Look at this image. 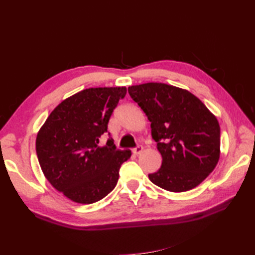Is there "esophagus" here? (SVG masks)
I'll list each match as a JSON object with an SVG mask.
<instances>
[{
    "label": "esophagus",
    "instance_id": "obj_1",
    "mask_svg": "<svg viewBox=\"0 0 255 255\" xmlns=\"http://www.w3.org/2000/svg\"><path fill=\"white\" fill-rule=\"evenodd\" d=\"M142 150H143V147L142 145H138V147H136V148H133L132 149V152L134 153V154H140L142 152Z\"/></svg>",
    "mask_w": 255,
    "mask_h": 255
}]
</instances>
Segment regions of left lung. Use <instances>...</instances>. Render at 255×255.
<instances>
[{
  "label": "left lung",
  "mask_w": 255,
  "mask_h": 255,
  "mask_svg": "<svg viewBox=\"0 0 255 255\" xmlns=\"http://www.w3.org/2000/svg\"><path fill=\"white\" fill-rule=\"evenodd\" d=\"M151 123V134L162 155L150 181L169 192L199 185L217 165L220 127L217 118L191 92L164 83L128 88Z\"/></svg>",
  "instance_id": "8db88e82"
}]
</instances>
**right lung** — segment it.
<instances>
[{"instance_id":"obj_1","label":"right lung","mask_w":255,"mask_h":255,"mask_svg":"<svg viewBox=\"0 0 255 255\" xmlns=\"http://www.w3.org/2000/svg\"><path fill=\"white\" fill-rule=\"evenodd\" d=\"M126 92L125 86L81 91L62 101L37 133L36 152L44 175L75 203L104 198L115 188L121 165L130 158L131 151L116 149L111 137L100 145Z\"/></svg>"}]
</instances>
